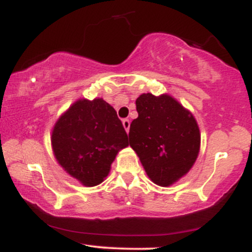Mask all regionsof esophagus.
Here are the masks:
<instances>
[{"label": "esophagus", "mask_w": 252, "mask_h": 252, "mask_svg": "<svg viewBox=\"0 0 252 252\" xmlns=\"http://www.w3.org/2000/svg\"><path fill=\"white\" fill-rule=\"evenodd\" d=\"M122 123H123L124 129H126V131L128 132L129 129H130V121L128 120V118H124V120L122 121Z\"/></svg>", "instance_id": "esophagus-1"}]
</instances>
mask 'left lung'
I'll return each mask as SVG.
<instances>
[{
	"mask_svg": "<svg viewBox=\"0 0 252 252\" xmlns=\"http://www.w3.org/2000/svg\"><path fill=\"white\" fill-rule=\"evenodd\" d=\"M136 110L138 117L130 124V146L152 181L169 186L195 162L200 147L198 124L189 111L167 94H141Z\"/></svg>",
	"mask_w": 252,
	"mask_h": 252,
	"instance_id": "8db88e82",
	"label": "left lung"
}]
</instances>
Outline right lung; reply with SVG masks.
<instances>
[{
    "label": "right lung",
    "mask_w": 252,
    "mask_h": 252,
    "mask_svg": "<svg viewBox=\"0 0 252 252\" xmlns=\"http://www.w3.org/2000/svg\"><path fill=\"white\" fill-rule=\"evenodd\" d=\"M128 144L117 112L102 98L78 100L58 120L52 132L58 162L85 186L100 184L118 150Z\"/></svg>",
    "instance_id": "add662e5"
}]
</instances>
